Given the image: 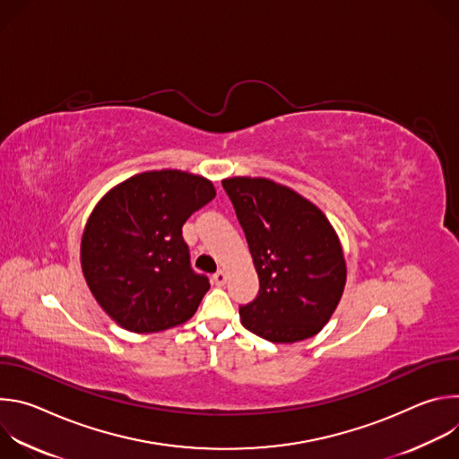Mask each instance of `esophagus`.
<instances>
[{
    "label": "esophagus",
    "instance_id": "1",
    "mask_svg": "<svg viewBox=\"0 0 459 459\" xmlns=\"http://www.w3.org/2000/svg\"><path fill=\"white\" fill-rule=\"evenodd\" d=\"M212 281H214V285L223 287V285L227 283V273H225V271H218V273L212 276Z\"/></svg>",
    "mask_w": 459,
    "mask_h": 459
}]
</instances>
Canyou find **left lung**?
<instances>
[{
  "label": "left lung",
  "mask_w": 459,
  "mask_h": 459,
  "mask_svg": "<svg viewBox=\"0 0 459 459\" xmlns=\"http://www.w3.org/2000/svg\"><path fill=\"white\" fill-rule=\"evenodd\" d=\"M245 232L259 292L239 307L247 331L273 343L316 336L334 314L347 281L340 238L296 190L267 178L221 181Z\"/></svg>",
  "instance_id": "obj_1"
}]
</instances>
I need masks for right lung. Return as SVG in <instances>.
I'll use <instances>...</instances> for the list:
<instances>
[{
    "mask_svg": "<svg viewBox=\"0 0 459 459\" xmlns=\"http://www.w3.org/2000/svg\"><path fill=\"white\" fill-rule=\"evenodd\" d=\"M214 195L207 178L165 169L128 178L98 202L82 236V271L123 329L167 331L198 310L211 283L192 271L181 227Z\"/></svg>",
    "mask_w": 459,
    "mask_h": 459,
    "instance_id": "right-lung-1",
    "label": "right lung"
}]
</instances>
